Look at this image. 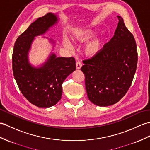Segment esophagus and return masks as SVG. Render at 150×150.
Segmentation results:
<instances>
[{"instance_id": "34e87169", "label": "esophagus", "mask_w": 150, "mask_h": 150, "mask_svg": "<svg viewBox=\"0 0 150 150\" xmlns=\"http://www.w3.org/2000/svg\"><path fill=\"white\" fill-rule=\"evenodd\" d=\"M76 69H80L82 67V62L81 61H77L76 62Z\"/></svg>"}]
</instances>
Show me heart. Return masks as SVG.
<instances>
[{
    "mask_svg": "<svg viewBox=\"0 0 150 150\" xmlns=\"http://www.w3.org/2000/svg\"><path fill=\"white\" fill-rule=\"evenodd\" d=\"M92 34H93L92 31H89V30L86 31L84 33H81L82 35L84 36H90ZM64 45L66 47L68 48L69 50H71L73 48L71 43H69L68 41H64ZM100 41L98 40H95L90 41V42H89L88 44H87L86 47V50L87 52V53H88L89 54H94L98 51V50L100 49Z\"/></svg>",
    "mask_w": 150,
    "mask_h": 150,
    "instance_id": "obj_1",
    "label": "heart"
}]
</instances>
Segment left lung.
<instances>
[{
	"label": "left lung",
	"instance_id": "obj_1",
	"mask_svg": "<svg viewBox=\"0 0 150 150\" xmlns=\"http://www.w3.org/2000/svg\"><path fill=\"white\" fill-rule=\"evenodd\" d=\"M114 36L91 58L83 60L81 71L89 100L105 107L117 103L129 89L137 68L138 55L134 37L122 17Z\"/></svg>",
	"mask_w": 150,
	"mask_h": 150
}]
</instances>
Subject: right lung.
<instances>
[{
  "label": "right lung",
  "instance_id": "1",
  "mask_svg": "<svg viewBox=\"0 0 150 150\" xmlns=\"http://www.w3.org/2000/svg\"><path fill=\"white\" fill-rule=\"evenodd\" d=\"M57 20L52 13L38 18L20 34L14 45L13 75L24 97L38 107L55 105L61 100L62 83L76 69L74 57H56L52 54L40 68H33L28 62L27 54L34 38L44 34Z\"/></svg>",
  "mask_w": 150,
  "mask_h": 150
}]
</instances>
